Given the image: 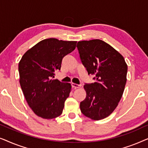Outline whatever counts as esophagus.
Instances as JSON below:
<instances>
[{
    "label": "esophagus",
    "mask_w": 148,
    "mask_h": 148,
    "mask_svg": "<svg viewBox=\"0 0 148 148\" xmlns=\"http://www.w3.org/2000/svg\"><path fill=\"white\" fill-rule=\"evenodd\" d=\"M71 86H72V88L74 89V90H75V89L79 88L80 87H81V85H78V84H74V83H72V84H71Z\"/></svg>",
    "instance_id": "1"
}]
</instances>
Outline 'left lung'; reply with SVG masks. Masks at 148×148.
Returning <instances> with one entry per match:
<instances>
[{
	"label": "left lung",
	"instance_id": "1",
	"mask_svg": "<svg viewBox=\"0 0 148 148\" xmlns=\"http://www.w3.org/2000/svg\"><path fill=\"white\" fill-rule=\"evenodd\" d=\"M80 59L96 82L85 84L86 98L80 103L85 116L92 120L108 116L118 106L127 82V65L123 56L100 40L78 42Z\"/></svg>",
	"mask_w": 148,
	"mask_h": 148
}]
</instances>
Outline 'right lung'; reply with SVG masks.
<instances>
[{
	"label": "right lung",
	"mask_w": 148,
	"mask_h": 148,
	"mask_svg": "<svg viewBox=\"0 0 148 148\" xmlns=\"http://www.w3.org/2000/svg\"><path fill=\"white\" fill-rule=\"evenodd\" d=\"M75 41L56 38L42 40L22 56L19 63V83L32 110L36 115L52 119L62 114L71 86L54 77L64 56L73 51Z\"/></svg>",
	"instance_id": "add662e5"
}]
</instances>
